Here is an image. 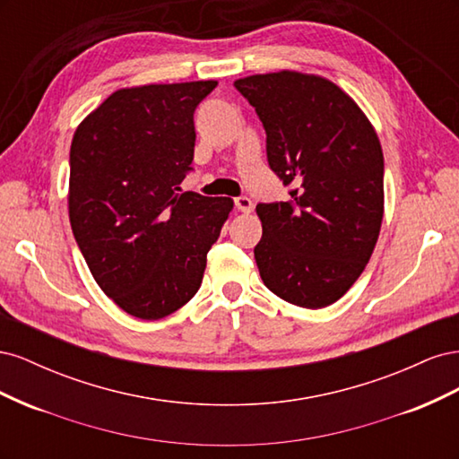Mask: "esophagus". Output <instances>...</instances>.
<instances>
[{
	"instance_id": "34e87169",
	"label": "esophagus",
	"mask_w": 459,
	"mask_h": 459,
	"mask_svg": "<svg viewBox=\"0 0 459 459\" xmlns=\"http://www.w3.org/2000/svg\"><path fill=\"white\" fill-rule=\"evenodd\" d=\"M235 208L241 212H251L253 211V201L248 197H238L235 199Z\"/></svg>"
}]
</instances>
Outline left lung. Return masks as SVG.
I'll return each instance as SVG.
<instances>
[{
	"label": "left lung",
	"instance_id": "1",
	"mask_svg": "<svg viewBox=\"0 0 459 459\" xmlns=\"http://www.w3.org/2000/svg\"><path fill=\"white\" fill-rule=\"evenodd\" d=\"M266 130L270 169L289 201L258 203L264 285L300 308L339 300L364 272L383 220V151L333 82L293 71L235 80Z\"/></svg>",
	"mask_w": 459,
	"mask_h": 459
}]
</instances>
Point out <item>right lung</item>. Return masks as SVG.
I'll use <instances>...</instances> for the list:
<instances>
[{"mask_svg": "<svg viewBox=\"0 0 459 459\" xmlns=\"http://www.w3.org/2000/svg\"><path fill=\"white\" fill-rule=\"evenodd\" d=\"M214 80L118 90L71 145L68 216L93 280L140 319L182 308L233 201L178 193L191 172L197 105Z\"/></svg>", "mask_w": 459, "mask_h": 459, "instance_id": "add662e5", "label": "right lung"}]
</instances>
